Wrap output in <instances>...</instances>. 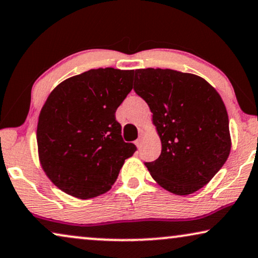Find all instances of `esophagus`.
<instances>
[{"label": "esophagus", "mask_w": 258, "mask_h": 258, "mask_svg": "<svg viewBox=\"0 0 258 258\" xmlns=\"http://www.w3.org/2000/svg\"><path fill=\"white\" fill-rule=\"evenodd\" d=\"M135 144L137 146V148H141V146H142V137H139V139L135 141Z\"/></svg>", "instance_id": "34e87169"}]
</instances>
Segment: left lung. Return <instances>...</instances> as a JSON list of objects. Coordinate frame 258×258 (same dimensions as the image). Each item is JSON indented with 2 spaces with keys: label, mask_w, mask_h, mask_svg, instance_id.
Here are the masks:
<instances>
[{
  "label": "left lung",
  "mask_w": 258,
  "mask_h": 258,
  "mask_svg": "<svg viewBox=\"0 0 258 258\" xmlns=\"http://www.w3.org/2000/svg\"><path fill=\"white\" fill-rule=\"evenodd\" d=\"M134 90L149 105L162 143L160 157L144 163L150 175L175 195L200 190L231 149L220 94L202 77L160 68L135 70Z\"/></svg>",
  "instance_id": "8db88e82"
}]
</instances>
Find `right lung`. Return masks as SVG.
I'll return each mask as SVG.
<instances>
[{"label":"right lung","instance_id":"1","mask_svg":"<svg viewBox=\"0 0 258 258\" xmlns=\"http://www.w3.org/2000/svg\"><path fill=\"white\" fill-rule=\"evenodd\" d=\"M134 70L91 69L59 83L41 109L38 157L49 179L81 200L110 190L136 151L115 112L133 89Z\"/></svg>","mask_w":258,"mask_h":258}]
</instances>
